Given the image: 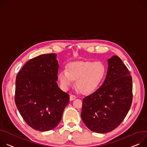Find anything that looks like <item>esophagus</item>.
<instances>
[{"label":"esophagus","mask_w":147,"mask_h":147,"mask_svg":"<svg viewBox=\"0 0 147 147\" xmlns=\"http://www.w3.org/2000/svg\"><path fill=\"white\" fill-rule=\"evenodd\" d=\"M76 98V96L74 94H71L70 95V100H73Z\"/></svg>","instance_id":"obj_1"}]
</instances>
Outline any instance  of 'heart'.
Segmentation results:
<instances>
[{
	"mask_svg": "<svg viewBox=\"0 0 147 147\" xmlns=\"http://www.w3.org/2000/svg\"><path fill=\"white\" fill-rule=\"evenodd\" d=\"M105 71V65L101 61L74 62L68 65L67 71L59 72L58 79L63 90H67L76 80L78 89L84 93H89L99 86Z\"/></svg>",
	"mask_w": 147,
	"mask_h": 147,
	"instance_id": "obj_1",
	"label": "heart"
}]
</instances>
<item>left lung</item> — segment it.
I'll return each mask as SVG.
<instances>
[{"mask_svg": "<svg viewBox=\"0 0 147 147\" xmlns=\"http://www.w3.org/2000/svg\"><path fill=\"white\" fill-rule=\"evenodd\" d=\"M106 79L101 86L83 99L81 118L91 131L106 133L123 121L133 100L132 77L117 56L108 59Z\"/></svg>", "mask_w": 147, "mask_h": 147, "instance_id": "1", "label": "left lung"}]
</instances>
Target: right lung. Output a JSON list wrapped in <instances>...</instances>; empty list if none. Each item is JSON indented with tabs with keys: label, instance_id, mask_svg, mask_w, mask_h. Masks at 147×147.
Segmentation results:
<instances>
[{
	"label": "right lung",
	"instance_id": "add662e5",
	"mask_svg": "<svg viewBox=\"0 0 147 147\" xmlns=\"http://www.w3.org/2000/svg\"><path fill=\"white\" fill-rule=\"evenodd\" d=\"M59 65L54 53L28 61L16 79L14 101L26 123L40 131L54 128L69 102L57 83Z\"/></svg>",
	"mask_w": 147,
	"mask_h": 147
}]
</instances>
